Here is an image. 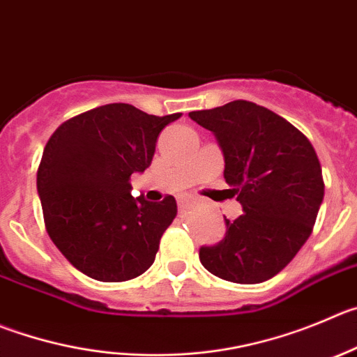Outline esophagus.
Returning <instances> with one entry per match:
<instances>
[{"label": "esophagus", "mask_w": 357, "mask_h": 357, "mask_svg": "<svg viewBox=\"0 0 357 357\" xmlns=\"http://www.w3.org/2000/svg\"><path fill=\"white\" fill-rule=\"evenodd\" d=\"M192 202H194V197H192V195H181V197L178 199L179 208H188V206L192 204Z\"/></svg>", "instance_id": "1"}]
</instances>
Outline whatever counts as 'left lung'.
Returning a JSON list of instances; mask_svg holds the SVG:
<instances>
[{
    "instance_id": "left-lung-1",
    "label": "left lung",
    "mask_w": 357,
    "mask_h": 357,
    "mask_svg": "<svg viewBox=\"0 0 357 357\" xmlns=\"http://www.w3.org/2000/svg\"><path fill=\"white\" fill-rule=\"evenodd\" d=\"M211 130L224 151V178L243 206L225 218L222 243L202 246V266L234 284H261L278 275L314 231L324 199L321 162L294 125L246 100L190 112Z\"/></svg>"
}]
</instances>
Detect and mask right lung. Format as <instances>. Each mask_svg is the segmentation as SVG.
<instances>
[{
	"label": "right lung",
	"mask_w": 357,
	"mask_h": 357,
	"mask_svg": "<svg viewBox=\"0 0 357 357\" xmlns=\"http://www.w3.org/2000/svg\"><path fill=\"white\" fill-rule=\"evenodd\" d=\"M107 103L66 119L45 144L36 188L49 238L66 261L100 282L137 278L178 215L172 195L133 199L130 178L149 167L158 133L179 118Z\"/></svg>",
	"instance_id": "1"
}]
</instances>
